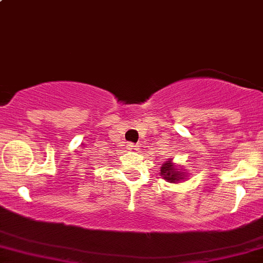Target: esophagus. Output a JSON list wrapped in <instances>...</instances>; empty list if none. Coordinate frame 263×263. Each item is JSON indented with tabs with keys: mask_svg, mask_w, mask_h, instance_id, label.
Segmentation results:
<instances>
[{
	"mask_svg": "<svg viewBox=\"0 0 263 263\" xmlns=\"http://www.w3.org/2000/svg\"><path fill=\"white\" fill-rule=\"evenodd\" d=\"M138 144H135V143H129L128 145H126V148H128V151H130V152H135V151H138Z\"/></svg>",
	"mask_w": 263,
	"mask_h": 263,
	"instance_id": "34e87169",
	"label": "esophagus"
}]
</instances>
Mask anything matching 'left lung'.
<instances>
[{
    "label": "left lung",
    "instance_id": "1",
    "mask_svg": "<svg viewBox=\"0 0 263 263\" xmlns=\"http://www.w3.org/2000/svg\"><path fill=\"white\" fill-rule=\"evenodd\" d=\"M160 176L171 183L178 182V180H183V178L185 177L184 173H180V172L177 171L176 166L173 165V163H172L171 160H168L164 164H162V168H160Z\"/></svg>",
    "mask_w": 263,
    "mask_h": 263
}]
</instances>
